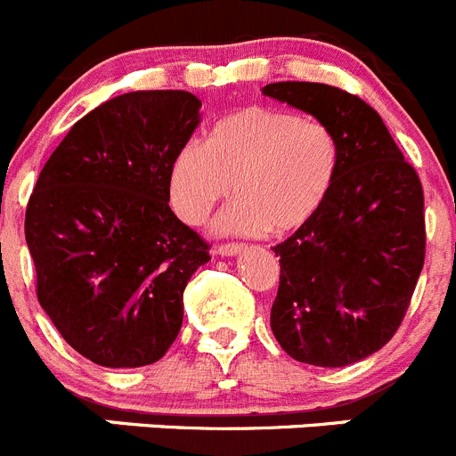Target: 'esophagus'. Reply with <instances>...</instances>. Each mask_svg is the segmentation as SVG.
Wrapping results in <instances>:
<instances>
[{"mask_svg": "<svg viewBox=\"0 0 456 456\" xmlns=\"http://www.w3.org/2000/svg\"><path fill=\"white\" fill-rule=\"evenodd\" d=\"M240 249H242L240 242H220L218 248H216V252L223 254V256H236Z\"/></svg>", "mask_w": 456, "mask_h": 456, "instance_id": "obj_1", "label": "esophagus"}]
</instances>
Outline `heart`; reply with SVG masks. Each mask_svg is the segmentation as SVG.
Segmentation results:
<instances>
[{"mask_svg":"<svg viewBox=\"0 0 456 456\" xmlns=\"http://www.w3.org/2000/svg\"><path fill=\"white\" fill-rule=\"evenodd\" d=\"M339 168L338 134L317 118L252 105L220 118L207 143L189 142L173 157L170 207L200 224L232 191L218 218L227 233H288L308 223L330 193Z\"/></svg>","mask_w":456,"mask_h":456,"instance_id":"b5f03b06","label":"heart"}]
</instances>
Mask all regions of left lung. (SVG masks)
Masks as SVG:
<instances>
[{"mask_svg": "<svg viewBox=\"0 0 456 456\" xmlns=\"http://www.w3.org/2000/svg\"><path fill=\"white\" fill-rule=\"evenodd\" d=\"M265 96L338 134L339 168L317 214L279 242L272 333L290 357L346 367L385 346L425 263L423 184L380 114L324 83H272Z\"/></svg>", "mask_w": 456, "mask_h": 456, "instance_id": "8db88e82", "label": "left lung"}]
</instances>
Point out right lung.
Segmentation results:
<instances>
[{"label": "right lung", "instance_id": "add662e5", "mask_svg": "<svg viewBox=\"0 0 456 456\" xmlns=\"http://www.w3.org/2000/svg\"><path fill=\"white\" fill-rule=\"evenodd\" d=\"M182 89L130 92L80 118L42 168L24 233L37 301L94 364L146 367L182 329L208 245L168 207L173 157L200 121Z\"/></svg>", "mask_w": 456, "mask_h": 456}]
</instances>
